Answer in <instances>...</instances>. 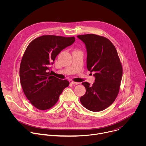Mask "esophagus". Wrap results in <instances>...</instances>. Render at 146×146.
Segmentation results:
<instances>
[{
    "instance_id": "34e87169",
    "label": "esophagus",
    "mask_w": 146,
    "mask_h": 146,
    "mask_svg": "<svg viewBox=\"0 0 146 146\" xmlns=\"http://www.w3.org/2000/svg\"><path fill=\"white\" fill-rule=\"evenodd\" d=\"M72 84H73V85H77V84H80V82H75V81H72Z\"/></svg>"
}]
</instances>
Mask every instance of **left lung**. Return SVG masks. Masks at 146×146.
<instances>
[{
	"label": "left lung",
	"instance_id": "left-lung-1",
	"mask_svg": "<svg viewBox=\"0 0 146 146\" xmlns=\"http://www.w3.org/2000/svg\"><path fill=\"white\" fill-rule=\"evenodd\" d=\"M86 44L87 68L95 72L92 86L82 83L86 89L80 98L82 106L92 111H100L109 107L115 100L119 90L122 66L115 47L105 37L94 34L78 35Z\"/></svg>",
	"mask_w": 146,
	"mask_h": 146
}]
</instances>
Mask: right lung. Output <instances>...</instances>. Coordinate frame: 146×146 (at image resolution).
<instances>
[{"mask_svg": "<svg viewBox=\"0 0 146 146\" xmlns=\"http://www.w3.org/2000/svg\"><path fill=\"white\" fill-rule=\"evenodd\" d=\"M74 41V37L43 35L32 40L26 48L20 64V82L26 97L36 109L53 107L69 86L68 80L51 76L48 70L56 56Z\"/></svg>", "mask_w": 146, "mask_h": 146, "instance_id": "add662e5", "label": "right lung"}]
</instances>
